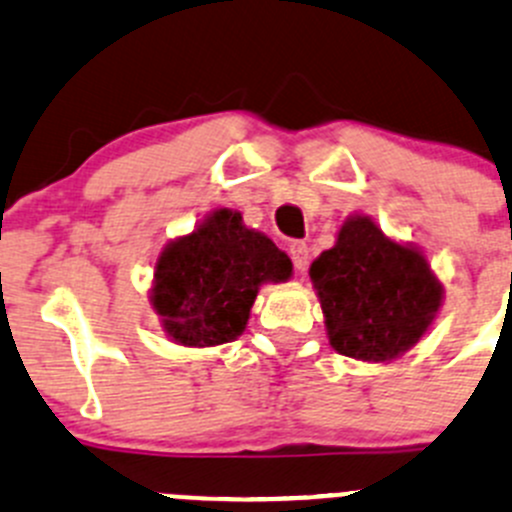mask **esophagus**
Returning <instances> with one entry per match:
<instances>
[{"instance_id": "34e87169", "label": "esophagus", "mask_w": 512, "mask_h": 512, "mask_svg": "<svg viewBox=\"0 0 512 512\" xmlns=\"http://www.w3.org/2000/svg\"><path fill=\"white\" fill-rule=\"evenodd\" d=\"M290 257L292 265H295L297 272L307 270V262H310V247L305 242H290Z\"/></svg>"}]
</instances>
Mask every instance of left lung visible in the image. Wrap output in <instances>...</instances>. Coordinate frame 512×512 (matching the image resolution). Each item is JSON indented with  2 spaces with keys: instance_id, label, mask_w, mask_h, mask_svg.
I'll use <instances>...</instances> for the list:
<instances>
[{
  "instance_id": "1",
  "label": "left lung",
  "mask_w": 512,
  "mask_h": 512,
  "mask_svg": "<svg viewBox=\"0 0 512 512\" xmlns=\"http://www.w3.org/2000/svg\"><path fill=\"white\" fill-rule=\"evenodd\" d=\"M310 277L330 345L355 360H395L443 305V285L423 252L390 240L365 215L342 222L335 247L312 262Z\"/></svg>"
}]
</instances>
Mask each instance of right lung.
<instances>
[{"label": "right lung", "mask_w": 512, "mask_h": 512, "mask_svg": "<svg viewBox=\"0 0 512 512\" xmlns=\"http://www.w3.org/2000/svg\"><path fill=\"white\" fill-rule=\"evenodd\" d=\"M290 275V257L222 207L162 250L150 302L177 345L212 347L245 332L260 285Z\"/></svg>", "instance_id": "right-lung-1"}]
</instances>
